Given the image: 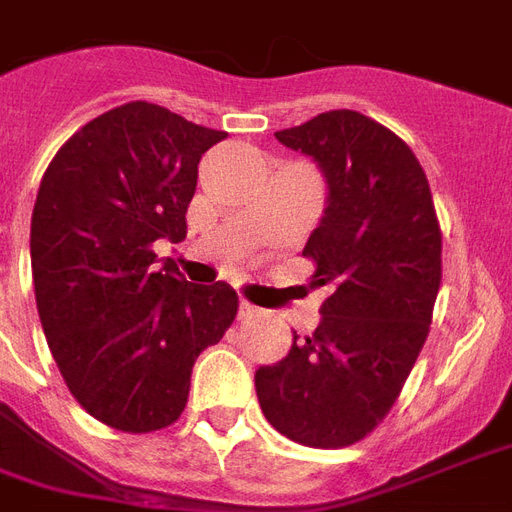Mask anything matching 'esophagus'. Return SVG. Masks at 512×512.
I'll return each instance as SVG.
<instances>
[{
	"label": "esophagus",
	"instance_id": "obj_1",
	"mask_svg": "<svg viewBox=\"0 0 512 512\" xmlns=\"http://www.w3.org/2000/svg\"><path fill=\"white\" fill-rule=\"evenodd\" d=\"M257 314H260V309H257L255 304H249V301H241V304H238V317H241V320H252Z\"/></svg>",
	"mask_w": 512,
	"mask_h": 512
}]
</instances>
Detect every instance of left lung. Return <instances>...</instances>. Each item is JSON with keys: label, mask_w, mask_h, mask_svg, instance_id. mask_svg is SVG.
Returning a JSON list of instances; mask_svg holds the SVG:
<instances>
[{"label": "left lung", "mask_w": 512, "mask_h": 512, "mask_svg": "<svg viewBox=\"0 0 512 512\" xmlns=\"http://www.w3.org/2000/svg\"><path fill=\"white\" fill-rule=\"evenodd\" d=\"M317 162L328 206L306 241L314 287L331 295L312 336L260 366V410L309 448H344L391 412L429 336L442 282V233L412 149L358 111H328L276 132Z\"/></svg>", "instance_id": "8db88e82"}]
</instances>
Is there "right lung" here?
<instances>
[{
    "instance_id": "obj_1",
    "label": "right lung",
    "mask_w": 512,
    "mask_h": 512,
    "mask_svg": "<svg viewBox=\"0 0 512 512\" xmlns=\"http://www.w3.org/2000/svg\"><path fill=\"white\" fill-rule=\"evenodd\" d=\"M225 138L127 102L83 124L40 181L29 241L40 323L75 401L116 431L179 420L198 355L236 320L233 287L192 285L151 249L184 241L198 162Z\"/></svg>"
}]
</instances>
